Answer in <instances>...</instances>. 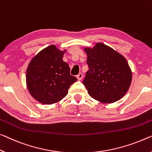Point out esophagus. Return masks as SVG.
I'll list each match as a JSON object with an SVG mask.
<instances>
[{
    "mask_svg": "<svg viewBox=\"0 0 152 152\" xmlns=\"http://www.w3.org/2000/svg\"><path fill=\"white\" fill-rule=\"evenodd\" d=\"M77 78L78 80H81L83 78V74L82 73H79L77 75Z\"/></svg>",
    "mask_w": 152,
    "mask_h": 152,
    "instance_id": "34e87169",
    "label": "esophagus"
}]
</instances>
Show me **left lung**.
Wrapping results in <instances>:
<instances>
[{
  "instance_id": "8db88e82",
  "label": "left lung",
  "mask_w": 152,
  "mask_h": 152,
  "mask_svg": "<svg viewBox=\"0 0 152 152\" xmlns=\"http://www.w3.org/2000/svg\"><path fill=\"white\" fill-rule=\"evenodd\" d=\"M89 70L83 83L91 97L113 103L124 96L132 82V71L126 58L102 43L86 47Z\"/></svg>"
}]
</instances>
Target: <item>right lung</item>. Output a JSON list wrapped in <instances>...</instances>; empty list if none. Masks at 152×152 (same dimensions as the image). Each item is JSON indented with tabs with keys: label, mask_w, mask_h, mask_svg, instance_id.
I'll use <instances>...</instances> for the list:
<instances>
[{
	"label": "right lung",
	"mask_w": 152,
	"mask_h": 152,
	"mask_svg": "<svg viewBox=\"0 0 152 152\" xmlns=\"http://www.w3.org/2000/svg\"><path fill=\"white\" fill-rule=\"evenodd\" d=\"M66 52L55 45H50L34 56L27 67V88L33 99L41 104L60 101L68 94L71 85L77 81L70 75L69 64L62 60Z\"/></svg>",
	"instance_id": "1"
}]
</instances>
